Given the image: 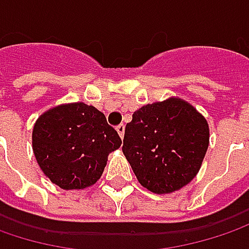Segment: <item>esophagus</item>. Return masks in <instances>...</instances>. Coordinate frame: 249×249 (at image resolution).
<instances>
[{"label":"esophagus","mask_w":249,"mask_h":249,"mask_svg":"<svg viewBox=\"0 0 249 249\" xmlns=\"http://www.w3.org/2000/svg\"><path fill=\"white\" fill-rule=\"evenodd\" d=\"M117 132H118V135L121 137V138H124V134H125V125L124 124H120L117 128Z\"/></svg>","instance_id":"esophagus-1"}]
</instances>
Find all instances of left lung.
<instances>
[{
	"instance_id": "left-lung-1",
	"label": "left lung",
	"mask_w": 249,
	"mask_h": 249,
	"mask_svg": "<svg viewBox=\"0 0 249 249\" xmlns=\"http://www.w3.org/2000/svg\"><path fill=\"white\" fill-rule=\"evenodd\" d=\"M209 139L207 120L190 103L169 97L132 114L125 126L123 152L141 186L168 195L195 179Z\"/></svg>"
}]
</instances>
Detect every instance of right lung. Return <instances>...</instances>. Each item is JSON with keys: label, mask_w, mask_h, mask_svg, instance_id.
Returning a JSON list of instances; mask_svg holds the SVG:
<instances>
[{"label": "right lung", "mask_w": 249, "mask_h": 249, "mask_svg": "<svg viewBox=\"0 0 249 249\" xmlns=\"http://www.w3.org/2000/svg\"><path fill=\"white\" fill-rule=\"evenodd\" d=\"M106 115L84 103L59 104L39 115L32 131L37 165L63 190H83L103 175L108 155L121 146Z\"/></svg>", "instance_id": "add662e5"}]
</instances>
